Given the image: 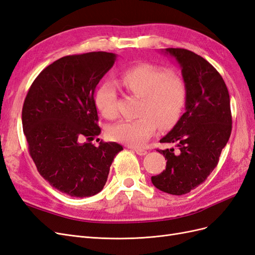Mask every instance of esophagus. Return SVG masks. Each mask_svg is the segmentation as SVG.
Instances as JSON below:
<instances>
[{"mask_svg":"<svg viewBox=\"0 0 255 255\" xmlns=\"http://www.w3.org/2000/svg\"><path fill=\"white\" fill-rule=\"evenodd\" d=\"M134 151L136 152V154H138V155H140V156H142V155H145L146 153V150H144V149H141V148H134Z\"/></svg>","mask_w":255,"mask_h":255,"instance_id":"obj_1","label":"esophagus"}]
</instances>
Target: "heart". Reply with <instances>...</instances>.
<instances>
[{"mask_svg":"<svg viewBox=\"0 0 255 255\" xmlns=\"http://www.w3.org/2000/svg\"><path fill=\"white\" fill-rule=\"evenodd\" d=\"M121 84L129 94L140 98V117L111 127L109 135L113 140L140 146L155 132L157 123L161 128H168L180 119L186 100V87L180 75L155 67L138 66L122 73ZM95 101L105 118L117 117V91L112 82L98 88Z\"/></svg>","mask_w":255,"mask_h":255,"instance_id":"1","label":"heart"}]
</instances>
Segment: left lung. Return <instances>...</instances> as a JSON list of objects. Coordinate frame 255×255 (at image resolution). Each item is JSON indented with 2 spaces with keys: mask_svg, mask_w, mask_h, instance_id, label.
Returning <instances> with one entry per match:
<instances>
[{
  "mask_svg": "<svg viewBox=\"0 0 255 255\" xmlns=\"http://www.w3.org/2000/svg\"><path fill=\"white\" fill-rule=\"evenodd\" d=\"M163 52L181 67L186 111L159 140L173 146L157 150L164 154L167 165L151 181L159 190L181 196L202 184L217 166L232 130V115L227 85L207 60L186 49L168 48Z\"/></svg>",
  "mask_w": 255,
  "mask_h": 255,
  "instance_id": "8db88e82",
  "label": "left lung"
}]
</instances>
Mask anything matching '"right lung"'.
I'll list each match as a JSON object with an SVG mask.
<instances>
[{
  "label": "right lung",
  "mask_w": 255,
  "mask_h": 255,
  "mask_svg": "<svg viewBox=\"0 0 255 255\" xmlns=\"http://www.w3.org/2000/svg\"><path fill=\"white\" fill-rule=\"evenodd\" d=\"M116 57L90 52L57 59L35 79L23 104V132L38 172L71 197L101 191L115 156L123 150L117 142H91L101 133L96 87Z\"/></svg>",
  "instance_id": "1"
}]
</instances>
